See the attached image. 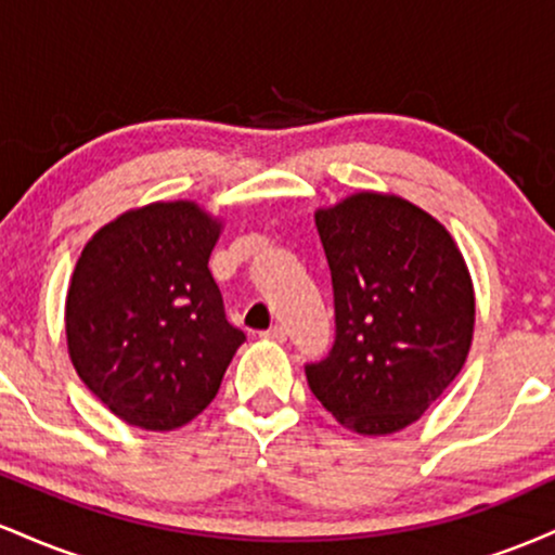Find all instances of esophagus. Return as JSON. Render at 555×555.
<instances>
[{"instance_id":"esophagus-1","label":"esophagus","mask_w":555,"mask_h":555,"mask_svg":"<svg viewBox=\"0 0 555 555\" xmlns=\"http://www.w3.org/2000/svg\"><path fill=\"white\" fill-rule=\"evenodd\" d=\"M263 339H271V341H284L286 339V328L284 326H271L269 331H263Z\"/></svg>"}]
</instances>
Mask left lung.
<instances>
[{
  "label": "left lung",
  "mask_w": 555,
  "mask_h": 555,
  "mask_svg": "<svg viewBox=\"0 0 555 555\" xmlns=\"http://www.w3.org/2000/svg\"><path fill=\"white\" fill-rule=\"evenodd\" d=\"M334 284L336 339L305 365L310 391L360 436L404 430L449 388L475 334V289L441 221L362 190L318 208Z\"/></svg>",
  "instance_id": "left-lung-1"
}]
</instances>
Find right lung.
<instances>
[{
  "instance_id": "obj_1",
  "label": "right lung",
  "mask_w": 555,
  "mask_h": 555,
  "mask_svg": "<svg viewBox=\"0 0 555 555\" xmlns=\"http://www.w3.org/2000/svg\"><path fill=\"white\" fill-rule=\"evenodd\" d=\"M221 221L193 201H158L101 227L65 302L80 380L143 430H175L219 391L245 334L224 315L208 258Z\"/></svg>"
}]
</instances>
